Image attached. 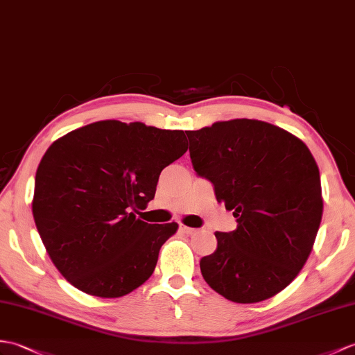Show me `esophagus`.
<instances>
[{
  "label": "esophagus",
  "instance_id": "1",
  "mask_svg": "<svg viewBox=\"0 0 355 355\" xmlns=\"http://www.w3.org/2000/svg\"><path fill=\"white\" fill-rule=\"evenodd\" d=\"M180 230H181V233H184L187 236H192V234H195L198 232L196 228H191V227H186V225H181Z\"/></svg>",
  "mask_w": 355,
  "mask_h": 355
}]
</instances>
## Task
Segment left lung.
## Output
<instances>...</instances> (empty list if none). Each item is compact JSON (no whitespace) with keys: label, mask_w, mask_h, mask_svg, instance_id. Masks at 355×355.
<instances>
[{"label":"left lung","mask_w":355,"mask_h":355,"mask_svg":"<svg viewBox=\"0 0 355 355\" xmlns=\"http://www.w3.org/2000/svg\"><path fill=\"white\" fill-rule=\"evenodd\" d=\"M195 172L233 210L234 232H216V251L200 261L213 291L239 304L282 292L306 265L322 219L319 168L307 145L257 119L186 131Z\"/></svg>","instance_id":"1"}]
</instances>
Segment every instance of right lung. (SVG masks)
<instances>
[{"label":"right lung","instance_id":"obj_1","mask_svg":"<svg viewBox=\"0 0 355 355\" xmlns=\"http://www.w3.org/2000/svg\"><path fill=\"white\" fill-rule=\"evenodd\" d=\"M183 130L98 121L48 148L36 171L33 218L54 266L78 291L119 298L142 286L178 224L135 213L160 172L187 151Z\"/></svg>","mask_w":355,"mask_h":355}]
</instances>
